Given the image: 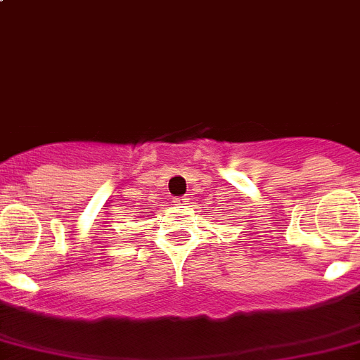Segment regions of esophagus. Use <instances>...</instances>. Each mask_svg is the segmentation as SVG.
Returning a JSON list of instances; mask_svg holds the SVG:
<instances>
[{
    "label": "esophagus",
    "mask_w": 360,
    "mask_h": 360,
    "mask_svg": "<svg viewBox=\"0 0 360 360\" xmlns=\"http://www.w3.org/2000/svg\"><path fill=\"white\" fill-rule=\"evenodd\" d=\"M172 200L176 204H188V200H190V199H188V195H181V197H174Z\"/></svg>",
    "instance_id": "1"
}]
</instances>
